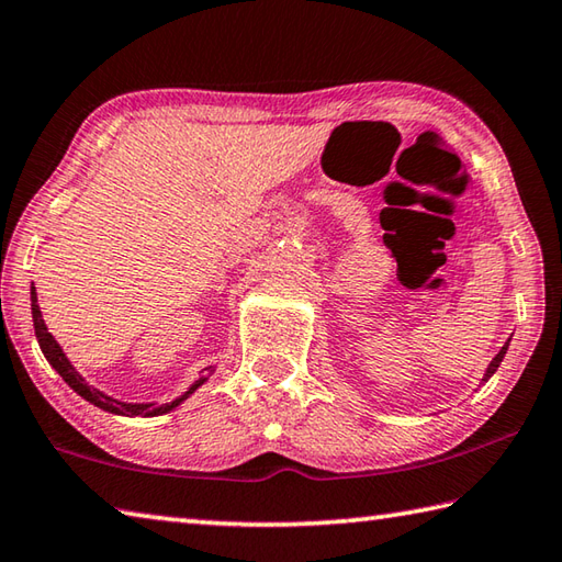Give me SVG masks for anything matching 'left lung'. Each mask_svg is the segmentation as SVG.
Returning a JSON list of instances; mask_svg holds the SVG:
<instances>
[{"label":"left lung","instance_id":"obj_1","mask_svg":"<svg viewBox=\"0 0 562 562\" xmlns=\"http://www.w3.org/2000/svg\"><path fill=\"white\" fill-rule=\"evenodd\" d=\"M506 349H508V344H504V346H502V351H498V353L494 356V361H492V363H488V369H486V375H484V381H486V379H492V375H494V371L498 369V363H502V361H504V353H506Z\"/></svg>","mask_w":562,"mask_h":562}]
</instances>
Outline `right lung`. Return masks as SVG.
Returning a JSON list of instances; mask_svg holds the SVG:
<instances>
[{"label":"right lung","mask_w":562,"mask_h":562,"mask_svg":"<svg viewBox=\"0 0 562 562\" xmlns=\"http://www.w3.org/2000/svg\"><path fill=\"white\" fill-rule=\"evenodd\" d=\"M36 302H38V300H36V290L32 288L34 329H36V339H38L41 351H44V356H46V361H48L50 366H54L60 379H64L70 387H74V391H76L80 397H86L88 403L98 405L100 411H108V413H115V415H127V417H135V415H142V417L165 415V413H169V411H175V407H177L181 401H187V397H189L193 391H196V387H199L203 381H206V379H199L181 397H177V401H171V403H165V405H155V403H135V405H132V403L112 401V397H108L105 393H100L98 387H90V385L86 383L83 375H80V373L74 369V366H70V361L66 359L64 349H60V346L56 344L54 336L48 334L44 319H41V310H38Z\"/></svg>","instance_id":"obj_1"}]
</instances>
